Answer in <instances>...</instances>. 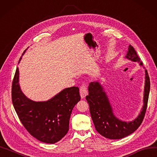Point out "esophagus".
<instances>
[{
  "mask_svg": "<svg viewBox=\"0 0 157 157\" xmlns=\"http://www.w3.org/2000/svg\"><path fill=\"white\" fill-rule=\"evenodd\" d=\"M88 94V90H87V86L85 84H83L80 87V94L81 96V98H85V96Z\"/></svg>",
  "mask_w": 157,
  "mask_h": 157,
  "instance_id": "34e87169",
  "label": "esophagus"
}]
</instances>
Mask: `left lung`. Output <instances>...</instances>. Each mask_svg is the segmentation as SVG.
I'll return each instance as SVG.
<instances>
[{
	"mask_svg": "<svg viewBox=\"0 0 157 157\" xmlns=\"http://www.w3.org/2000/svg\"><path fill=\"white\" fill-rule=\"evenodd\" d=\"M126 58L135 62L140 63L139 64L143 66L140 57L131 45L129 46ZM88 95L86 96V99L89 104L90 115L96 130L105 138L109 139H122L133 133L143 122L149 99L150 78L147 71L145 70L144 105L139 116L130 122L122 121L113 115L108 96L98 82H90L88 86Z\"/></svg>",
	"mask_w": 157,
	"mask_h": 157,
	"instance_id": "1",
	"label": "left lung"
}]
</instances>
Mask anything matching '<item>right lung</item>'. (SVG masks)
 <instances>
[{
  "label": "right lung",
  "instance_id": "obj_1",
  "mask_svg": "<svg viewBox=\"0 0 157 157\" xmlns=\"http://www.w3.org/2000/svg\"><path fill=\"white\" fill-rule=\"evenodd\" d=\"M18 77L16 68L12 84V100L22 125L41 142L53 144L60 141L68 132L72 110L80 100L79 88H67L48 101H34L21 91Z\"/></svg>",
  "mask_w": 157,
  "mask_h": 157
}]
</instances>
